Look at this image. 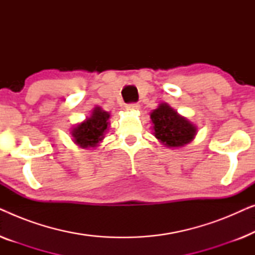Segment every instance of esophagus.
<instances>
[{
	"label": "esophagus",
	"mask_w": 255,
	"mask_h": 255,
	"mask_svg": "<svg viewBox=\"0 0 255 255\" xmlns=\"http://www.w3.org/2000/svg\"><path fill=\"white\" fill-rule=\"evenodd\" d=\"M127 109L128 110H139L140 109V106H139L138 103H128L127 106Z\"/></svg>",
	"instance_id": "obj_1"
}]
</instances>
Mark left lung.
Segmentation results:
<instances>
[{
  "label": "left lung",
  "instance_id": "obj_1",
  "mask_svg": "<svg viewBox=\"0 0 255 255\" xmlns=\"http://www.w3.org/2000/svg\"><path fill=\"white\" fill-rule=\"evenodd\" d=\"M151 121L154 131L153 134L167 147H182L189 144L196 135V127L167 103L159 104L152 111Z\"/></svg>",
  "mask_w": 255,
  "mask_h": 255
}]
</instances>
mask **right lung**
Listing matches in <instances>:
<instances>
[{
	"label": "right lung",
	"mask_w": 255,
	"mask_h": 255,
	"mask_svg": "<svg viewBox=\"0 0 255 255\" xmlns=\"http://www.w3.org/2000/svg\"><path fill=\"white\" fill-rule=\"evenodd\" d=\"M109 118L110 114L102 110V108H94L90 117L73 128L71 132L73 140L82 148L96 147L103 140L109 125Z\"/></svg>",
	"instance_id": "obj_1"
}]
</instances>
